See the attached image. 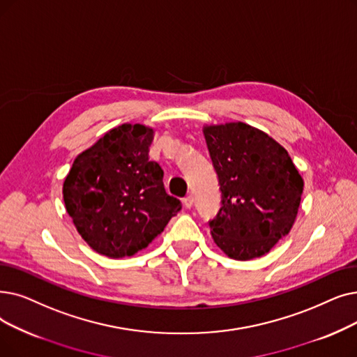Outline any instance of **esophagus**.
<instances>
[{
    "instance_id": "obj_1",
    "label": "esophagus",
    "mask_w": 357,
    "mask_h": 357,
    "mask_svg": "<svg viewBox=\"0 0 357 357\" xmlns=\"http://www.w3.org/2000/svg\"><path fill=\"white\" fill-rule=\"evenodd\" d=\"M192 204H194V197H192V195H188V197L183 198V206H185V208H191Z\"/></svg>"
}]
</instances>
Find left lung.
<instances>
[{"mask_svg":"<svg viewBox=\"0 0 357 357\" xmlns=\"http://www.w3.org/2000/svg\"><path fill=\"white\" fill-rule=\"evenodd\" d=\"M219 178L222 208L208 222L213 241L230 258L270 252L296 220L303 179L287 150L245 122L204 126Z\"/></svg>","mask_w":357,"mask_h":357,"instance_id":"left-lung-1","label":"left lung"}]
</instances>
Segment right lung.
Instances as JSON below:
<instances>
[{"mask_svg": "<svg viewBox=\"0 0 357 357\" xmlns=\"http://www.w3.org/2000/svg\"><path fill=\"white\" fill-rule=\"evenodd\" d=\"M154 130L122 123L75 158L63 185L67 213L98 254L131 257L181 210L166 194L163 169L149 159Z\"/></svg>", "mask_w": 357, "mask_h": 357, "instance_id": "obj_1", "label": "right lung"}]
</instances>
